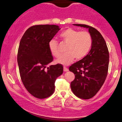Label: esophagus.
Segmentation results:
<instances>
[{
	"instance_id": "1",
	"label": "esophagus",
	"mask_w": 122,
	"mask_h": 122,
	"mask_svg": "<svg viewBox=\"0 0 122 122\" xmlns=\"http://www.w3.org/2000/svg\"><path fill=\"white\" fill-rule=\"evenodd\" d=\"M68 70H69V69L67 68L66 67H65V66L64 67V71H67Z\"/></svg>"
}]
</instances>
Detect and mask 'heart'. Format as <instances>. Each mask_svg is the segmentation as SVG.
Here are the masks:
<instances>
[{"mask_svg":"<svg viewBox=\"0 0 122 122\" xmlns=\"http://www.w3.org/2000/svg\"><path fill=\"white\" fill-rule=\"evenodd\" d=\"M62 43L66 44V53L56 60V62L67 65L74 58L77 60L82 59L87 55L92 45V37L89 32L79 31L72 28H68L60 35ZM49 48L51 54L56 57L60 56L58 44L55 40L49 42Z\"/></svg>","mask_w":122,"mask_h":122,"instance_id":"obj_1","label":"heart"}]
</instances>
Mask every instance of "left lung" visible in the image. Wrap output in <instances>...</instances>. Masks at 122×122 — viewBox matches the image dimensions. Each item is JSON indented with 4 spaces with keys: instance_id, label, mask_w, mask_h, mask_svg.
<instances>
[{
    "instance_id": "left-lung-1",
    "label": "left lung",
    "mask_w": 122,
    "mask_h": 122,
    "mask_svg": "<svg viewBox=\"0 0 122 122\" xmlns=\"http://www.w3.org/2000/svg\"><path fill=\"white\" fill-rule=\"evenodd\" d=\"M73 25L89 29L92 45L84 58L69 67L70 71L75 75L70 87L78 98L90 99L98 93L105 82L108 72L109 53L105 39L98 30L85 24Z\"/></svg>"
}]
</instances>
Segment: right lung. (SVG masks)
<instances>
[{
	"mask_svg": "<svg viewBox=\"0 0 122 122\" xmlns=\"http://www.w3.org/2000/svg\"><path fill=\"white\" fill-rule=\"evenodd\" d=\"M60 29L56 25H36L29 28L20 40L17 53L20 77L28 92L39 99L54 93L56 80L63 73L61 64L47 67L53 61L49 42Z\"/></svg>",
	"mask_w": 122,
	"mask_h": 122,
	"instance_id": "1",
	"label": "right lung"
}]
</instances>
